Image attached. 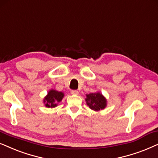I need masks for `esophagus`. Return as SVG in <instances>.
Masks as SVG:
<instances>
[{"label": "esophagus", "mask_w": 158, "mask_h": 158, "mask_svg": "<svg viewBox=\"0 0 158 158\" xmlns=\"http://www.w3.org/2000/svg\"><path fill=\"white\" fill-rule=\"evenodd\" d=\"M71 93L72 94H75V95H77V94H79V91H77V90H71Z\"/></svg>", "instance_id": "1"}]
</instances>
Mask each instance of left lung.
<instances>
[{
  "label": "left lung",
  "mask_w": 158,
  "mask_h": 158,
  "mask_svg": "<svg viewBox=\"0 0 158 158\" xmlns=\"http://www.w3.org/2000/svg\"><path fill=\"white\" fill-rule=\"evenodd\" d=\"M85 100L89 108L95 111L102 110L107 106L106 99L100 92L87 94V98Z\"/></svg>",
  "instance_id": "left-lung-1"
}]
</instances>
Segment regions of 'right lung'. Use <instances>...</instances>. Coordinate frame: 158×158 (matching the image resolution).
Segmentation results:
<instances>
[{"label": "right lung", "mask_w": 158, "mask_h": 158, "mask_svg": "<svg viewBox=\"0 0 158 158\" xmlns=\"http://www.w3.org/2000/svg\"><path fill=\"white\" fill-rule=\"evenodd\" d=\"M64 94L62 92L51 89L48 92L47 95L44 98L43 102L48 108H55L57 106L58 102H60L64 98Z\"/></svg>", "instance_id": "obj_1"}]
</instances>
